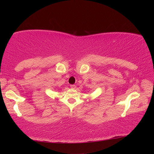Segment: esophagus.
Returning <instances> with one entry per match:
<instances>
[{"label": "esophagus", "instance_id": "34e87169", "mask_svg": "<svg viewBox=\"0 0 154 154\" xmlns=\"http://www.w3.org/2000/svg\"><path fill=\"white\" fill-rule=\"evenodd\" d=\"M70 87H71V88H76L75 85H70Z\"/></svg>", "mask_w": 154, "mask_h": 154}]
</instances>
